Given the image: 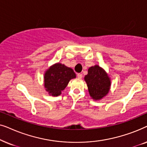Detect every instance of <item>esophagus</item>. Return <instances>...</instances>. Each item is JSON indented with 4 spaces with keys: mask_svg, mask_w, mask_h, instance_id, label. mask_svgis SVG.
I'll return each mask as SVG.
<instances>
[{
    "mask_svg": "<svg viewBox=\"0 0 147 147\" xmlns=\"http://www.w3.org/2000/svg\"><path fill=\"white\" fill-rule=\"evenodd\" d=\"M78 78H80V79H81V78H82V77H83V75H82V74H78Z\"/></svg>",
    "mask_w": 147,
    "mask_h": 147,
    "instance_id": "34e87169",
    "label": "esophagus"
}]
</instances>
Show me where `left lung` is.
Returning a JSON list of instances; mask_svg holds the SVG:
<instances>
[{
    "label": "left lung",
    "instance_id": "left-lung-1",
    "mask_svg": "<svg viewBox=\"0 0 147 147\" xmlns=\"http://www.w3.org/2000/svg\"><path fill=\"white\" fill-rule=\"evenodd\" d=\"M88 91L92 99L99 100L109 92L111 82L106 72L99 65H94L88 69L84 77Z\"/></svg>",
    "mask_w": 147,
    "mask_h": 147
}]
</instances>
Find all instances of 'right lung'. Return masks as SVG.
<instances>
[{
  "label": "right lung",
  "instance_id": "obj_1",
  "mask_svg": "<svg viewBox=\"0 0 147 147\" xmlns=\"http://www.w3.org/2000/svg\"><path fill=\"white\" fill-rule=\"evenodd\" d=\"M76 77L75 72L71 68L60 63L54 64L44 74L45 90L50 96H59L70 80Z\"/></svg>",
  "mask_w": 147,
  "mask_h": 147
}]
</instances>
